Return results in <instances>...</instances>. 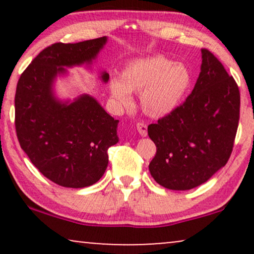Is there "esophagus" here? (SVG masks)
<instances>
[{
	"instance_id": "esophagus-1",
	"label": "esophagus",
	"mask_w": 254,
	"mask_h": 254,
	"mask_svg": "<svg viewBox=\"0 0 254 254\" xmlns=\"http://www.w3.org/2000/svg\"><path fill=\"white\" fill-rule=\"evenodd\" d=\"M136 128H137V131L140 133L141 136H147V134H148L147 125L143 123H138V124H136Z\"/></svg>"
}]
</instances>
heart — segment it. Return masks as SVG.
Listing matches in <instances>:
<instances>
[{
    "mask_svg": "<svg viewBox=\"0 0 254 254\" xmlns=\"http://www.w3.org/2000/svg\"><path fill=\"white\" fill-rule=\"evenodd\" d=\"M190 85L192 72L186 64L155 55L128 62L120 78L110 81V92L121 107L131 104L130 92H140L142 110L148 116L161 118L182 104Z\"/></svg>",
    "mask_w": 254,
    "mask_h": 254,
    "instance_id": "1",
    "label": "heart"
}]
</instances>
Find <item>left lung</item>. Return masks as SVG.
Segmentation results:
<instances>
[{
    "instance_id": "1",
    "label": "left lung",
    "mask_w": 254,
    "mask_h": 254,
    "mask_svg": "<svg viewBox=\"0 0 254 254\" xmlns=\"http://www.w3.org/2000/svg\"><path fill=\"white\" fill-rule=\"evenodd\" d=\"M201 53V71L190 95L148 126L157 148L149 171L169 190H190L211 178L230 158L237 133V83L211 52L202 48Z\"/></svg>"
}]
</instances>
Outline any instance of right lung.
Returning a JSON list of instances; mask_svg holds the SVG:
<instances>
[{"label":"right lung","instance_id":"obj_1","mask_svg":"<svg viewBox=\"0 0 254 254\" xmlns=\"http://www.w3.org/2000/svg\"><path fill=\"white\" fill-rule=\"evenodd\" d=\"M107 38L76 44L57 43L34 58L17 83L15 126L20 148L32 164L52 182L83 189L102 178L109 164L107 150L119 141V120L89 95L61 102L54 95L64 67L91 64ZM103 82L110 75L102 72Z\"/></svg>","mask_w":254,"mask_h":254}]
</instances>
